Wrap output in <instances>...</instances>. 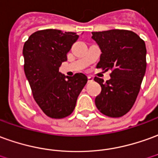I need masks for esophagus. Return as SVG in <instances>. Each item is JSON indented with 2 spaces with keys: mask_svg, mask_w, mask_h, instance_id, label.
Masks as SVG:
<instances>
[{
  "mask_svg": "<svg viewBox=\"0 0 158 158\" xmlns=\"http://www.w3.org/2000/svg\"><path fill=\"white\" fill-rule=\"evenodd\" d=\"M93 82V78L91 76H88V83Z\"/></svg>",
  "mask_w": 158,
  "mask_h": 158,
  "instance_id": "34e87169",
  "label": "esophagus"
}]
</instances>
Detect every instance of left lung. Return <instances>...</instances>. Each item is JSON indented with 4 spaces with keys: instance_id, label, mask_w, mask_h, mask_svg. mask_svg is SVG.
Wrapping results in <instances>:
<instances>
[{
    "instance_id": "left-lung-1",
    "label": "left lung",
    "mask_w": 158,
    "mask_h": 158,
    "mask_svg": "<svg viewBox=\"0 0 158 158\" xmlns=\"http://www.w3.org/2000/svg\"><path fill=\"white\" fill-rule=\"evenodd\" d=\"M91 38L101 49L97 68L111 70L110 79L95 77L102 88L95 99L98 110L110 117H121L136 101L146 70L145 44L136 33L114 29L92 32Z\"/></svg>"
}]
</instances>
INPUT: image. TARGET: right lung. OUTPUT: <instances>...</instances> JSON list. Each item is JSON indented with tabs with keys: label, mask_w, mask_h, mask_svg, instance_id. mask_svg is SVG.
<instances>
[{
	"label": "right lung",
	"mask_w": 158,
	"mask_h": 158,
	"mask_svg": "<svg viewBox=\"0 0 158 158\" xmlns=\"http://www.w3.org/2000/svg\"><path fill=\"white\" fill-rule=\"evenodd\" d=\"M78 38L75 32L47 29L31 34L24 44L26 79L35 101L48 117L61 119L71 114L88 80L81 73L68 77L59 72Z\"/></svg>",
	"instance_id": "add662e5"
}]
</instances>
